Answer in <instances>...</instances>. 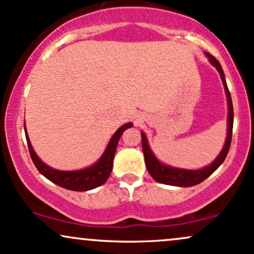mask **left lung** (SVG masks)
<instances>
[{
  "label": "left lung",
  "instance_id": "left-lung-1",
  "mask_svg": "<svg viewBox=\"0 0 254 254\" xmlns=\"http://www.w3.org/2000/svg\"><path fill=\"white\" fill-rule=\"evenodd\" d=\"M206 57L209 58L210 62L217 71L220 72V76L222 78V83L224 86V90H226L227 99H228V131H227V138L224 142L223 149L221 150L220 155L214 160V162L208 167L200 168V170L190 171V170H183V168H176L171 167V166H166L156 159L153 151L150 150L149 144H148L147 137H145L144 132H141L142 135V149H143L145 166L149 174L157 183L166 184V185H174V186H182V188H188V186H193L197 184L202 183L209 176H211L215 171L220 167L221 164L226 159L227 154L229 151L230 142H232V133H233V121H234V111H233V104L232 98H230V93L228 87L226 83V77H224V72L222 66L218 61L212 55L206 52Z\"/></svg>",
  "mask_w": 254,
  "mask_h": 254
}]
</instances>
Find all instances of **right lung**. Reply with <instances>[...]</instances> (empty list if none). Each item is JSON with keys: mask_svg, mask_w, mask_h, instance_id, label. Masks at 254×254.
<instances>
[{"mask_svg": "<svg viewBox=\"0 0 254 254\" xmlns=\"http://www.w3.org/2000/svg\"><path fill=\"white\" fill-rule=\"evenodd\" d=\"M131 127H132V123L124 124L123 127H119V129L115 132V135L112 136V138L110 139L103 156L98 160V162H95L94 165L90 166L88 168H84V170L80 171H58L54 170L50 166L45 165L42 160L38 157L36 151L32 148L26 127L25 135L26 139H27L28 150H30L32 161H33L37 170L39 171L44 177L48 178L49 180H51V182L56 184V185L66 189V190L88 191L103 185V184L106 183V180L109 179L111 171H112L113 167V159H115V154L116 149H117L119 138H121L122 133Z\"/></svg>", "mask_w": 254, "mask_h": 254, "instance_id": "right-lung-1", "label": "right lung"}]
</instances>
